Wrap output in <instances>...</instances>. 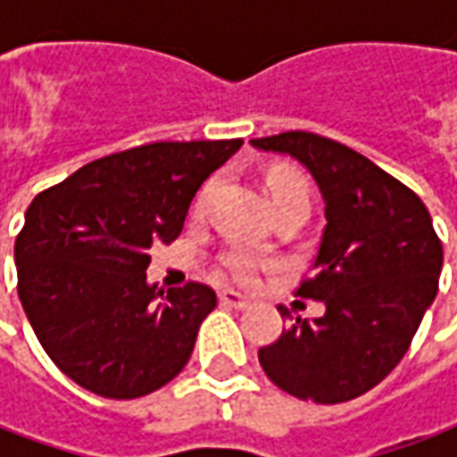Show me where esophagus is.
I'll return each instance as SVG.
<instances>
[{
  "mask_svg": "<svg viewBox=\"0 0 457 457\" xmlns=\"http://www.w3.org/2000/svg\"><path fill=\"white\" fill-rule=\"evenodd\" d=\"M219 300H220V305L234 307V310H244V307H249V300H246V297H241V295L234 290H223L219 295Z\"/></svg>",
  "mask_w": 457,
  "mask_h": 457,
  "instance_id": "34e87169",
  "label": "esophagus"
}]
</instances>
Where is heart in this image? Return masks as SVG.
Segmentation results:
<instances>
[{"instance_id": "b5f03b06", "label": "heart", "mask_w": 457, "mask_h": 457, "mask_svg": "<svg viewBox=\"0 0 457 457\" xmlns=\"http://www.w3.org/2000/svg\"><path fill=\"white\" fill-rule=\"evenodd\" d=\"M213 183H208L201 190L195 208H201L205 195L211 193ZM267 190L272 198V208H290V205H300V208H310V180L303 170L290 165L272 167L267 172ZM223 270L231 279H237L241 285H252L259 274V259L246 249H231L223 256Z\"/></svg>"}]
</instances>
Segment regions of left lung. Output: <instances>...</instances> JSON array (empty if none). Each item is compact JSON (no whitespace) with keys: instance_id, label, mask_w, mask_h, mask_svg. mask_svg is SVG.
Instances as JSON below:
<instances>
[{"instance_id":"left-lung-1","label":"left lung","mask_w":457,"mask_h":457,"mask_svg":"<svg viewBox=\"0 0 457 457\" xmlns=\"http://www.w3.org/2000/svg\"><path fill=\"white\" fill-rule=\"evenodd\" d=\"M312 172L325 228L297 295L320 300V318H290L259 363L274 384L318 404L366 395L402 361L437 295L443 244L420 195L369 157L312 132L252 139ZM282 318L290 312L282 310Z\"/></svg>"}]
</instances>
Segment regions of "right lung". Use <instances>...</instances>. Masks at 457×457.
Returning a JSON list of instances; mask_svg holds the SVG:
<instances>
[{"instance_id":"1","label":"right lung","mask_w":457,"mask_h":457,"mask_svg":"<svg viewBox=\"0 0 457 457\" xmlns=\"http://www.w3.org/2000/svg\"><path fill=\"white\" fill-rule=\"evenodd\" d=\"M244 139L150 142L35 195L14 241L17 292L45 353L79 386L137 399L178 377L216 292L147 285L152 244H172L203 180Z\"/></svg>"}]
</instances>
